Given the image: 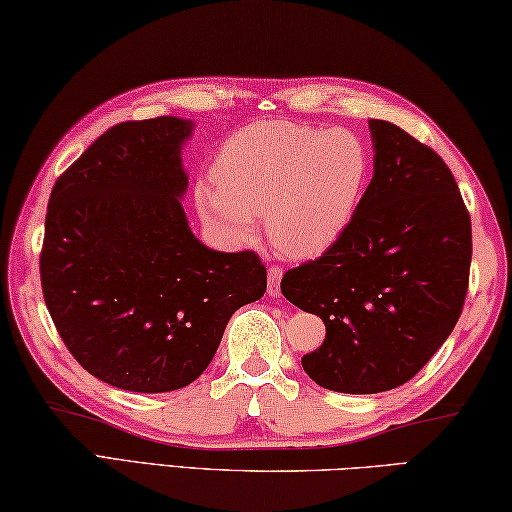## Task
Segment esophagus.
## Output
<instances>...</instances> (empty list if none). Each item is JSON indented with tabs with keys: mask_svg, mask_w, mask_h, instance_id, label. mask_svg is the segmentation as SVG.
Segmentation results:
<instances>
[{
	"mask_svg": "<svg viewBox=\"0 0 512 512\" xmlns=\"http://www.w3.org/2000/svg\"><path fill=\"white\" fill-rule=\"evenodd\" d=\"M282 275H284L282 266H275V264L268 266V295H271V297H280V293H282L280 291Z\"/></svg>",
	"mask_w": 512,
	"mask_h": 512,
	"instance_id": "obj_1",
	"label": "esophagus"
}]
</instances>
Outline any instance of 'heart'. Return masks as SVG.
Wrapping results in <instances>:
<instances>
[{
	"mask_svg": "<svg viewBox=\"0 0 512 512\" xmlns=\"http://www.w3.org/2000/svg\"><path fill=\"white\" fill-rule=\"evenodd\" d=\"M369 174V147L351 129L266 120L221 145L212 167L217 185H197L194 199L201 217L235 244L253 239L266 215L271 244L304 259L345 235Z\"/></svg>",
	"mask_w": 512,
	"mask_h": 512,
	"instance_id": "heart-1",
	"label": "heart"
}]
</instances>
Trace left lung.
I'll use <instances>...</instances> for the list:
<instances>
[{
    "label": "left lung",
    "instance_id": "obj_1",
    "mask_svg": "<svg viewBox=\"0 0 512 512\" xmlns=\"http://www.w3.org/2000/svg\"><path fill=\"white\" fill-rule=\"evenodd\" d=\"M374 179L345 235L282 277L288 302L327 338L302 358L315 383L378 394L414 378L466 302L472 228L450 167L387 120H369Z\"/></svg>",
    "mask_w": 512,
    "mask_h": 512
}]
</instances>
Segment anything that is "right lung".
I'll list each match as a JSON object with an SVG mask.
<instances>
[{
	"label": "right lung",
	"instance_id": "obj_1",
	"mask_svg": "<svg viewBox=\"0 0 512 512\" xmlns=\"http://www.w3.org/2000/svg\"><path fill=\"white\" fill-rule=\"evenodd\" d=\"M190 120H127L55 181L40 277L71 356L127 392L197 380L239 306L266 291L253 250L219 253L192 235L179 197Z\"/></svg>",
	"mask_w": 512,
	"mask_h": 512
}]
</instances>
